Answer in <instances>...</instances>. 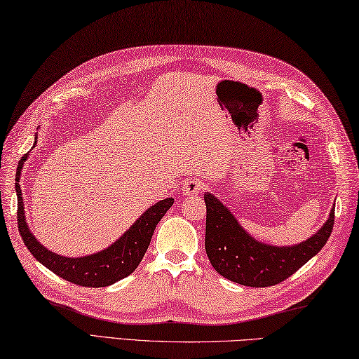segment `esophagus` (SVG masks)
<instances>
[{"instance_id": "1", "label": "esophagus", "mask_w": 359, "mask_h": 359, "mask_svg": "<svg viewBox=\"0 0 359 359\" xmlns=\"http://www.w3.org/2000/svg\"><path fill=\"white\" fill-rule=\"evenodd\" d=\"M182 188H184V193L196 196V194H199L202 190H204V182L198 179V177H191V179H188V180L184 182Z\"/></svg>"}]
</instances>
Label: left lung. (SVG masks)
I'll return each mask as SVG.
<instances>
[{"label": "left lung", "instance_id": "1", "mask_svg": "<svg viewBox=\"0 0 359 359\" xmlns=\"http://www.w3.org/2000/svg\"><path fill=\"white\" fill-rule=\"evenodd\" d=\"M205 252L215 270L248 287H269L292 276L322 250L333 232L334 208L316 236L295 246H270L254 240L233 215L213 196L204 194Z\"/></svg>", "mask_w": 359, "mask_h": 359}]
</instances>
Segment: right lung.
Masks as SVG:
<instances>
[{"label": "right lung", "instance_id": "add662e5", "mask_svg": "<svg viewBox=\"0 0 359 359\" xmlns=\"http://www.w3.org/2000/svg\"><path fill=\"white\" fill-rule=\"evenodd\" d=\"M37 142V141H36ZM28 157L25 154L20 163H18L17 171V224L23 243L28 248L29 252L34 256L39 262L47 266L62 279L69 283H74L83 287H107L109 284L121 281L122 278L128 276L133 273L136 266L144 257L149 245L154 236L155 227L158 221L165 217V213L174 204L172 198L163 199L157 204L152 205L149 210L141 215V218L107 250L97 254H90L86 257H62L60 254L48 251L47 248L42 246L29 232L28 226L25 221L23 210V199H22V188L18 185L20 180V171L23 168V160Z\"/></svg>", "mask_w": 359, "mask_h": 359}]
</instances>
